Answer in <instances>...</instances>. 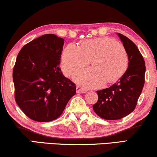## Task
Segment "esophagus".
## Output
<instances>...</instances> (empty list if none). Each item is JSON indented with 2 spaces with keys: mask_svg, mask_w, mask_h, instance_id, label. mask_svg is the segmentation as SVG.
<instances>
[{
  "mask_svg": "<svg viewBox=\"0 0 157 157\" xmlns=\"http://www.w3.org/2000/svg\"><path fill=\"white\" fill-rule=\"evenodd\" d=\"M86 91H87V90L83 89V88H82V87L77 86V88H76V92L78 94H84Z\"/></svg>",
  "mask_w": 157,
  "mask_h": 157,
  "instance_id": "1",
  "label": "esophagus"
}]
</instances>
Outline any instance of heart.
<instances>
[{"mask_svg":"<svg viewBox=\"0 0 157 157\" xmlns=\"http://www.w3.org/2000/svg\"><path fill=\"white\" fill-rule=\"evenodd\" d=\"M94 66L76 72L74 80L87 88L113 83L121 78L128 67V55L124 45L114 39L99 37L86 40L78 46L69 44L62 53L61 68L69 77L91 63Z\"/></svg>","mask_w":157,"mask_h":157,"instance_id":"heart-1","label":"heart"}]
</instances>
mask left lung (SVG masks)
Listing matches in <instances>:
<instances>
[{
  "mask_svg": "<svg viewBox=\"0 0 157 157\" xmlns=\"http://www.w3.org/2000/svg\"><path fill=\"white\" fill-rule=\"evenodd\" d=\"M128 55V67L119 81L106 89L97 91L98 101L93 109L106 120L125 117L135 109L144 85L145 62L137 46L126 36L117 33Z\"/></svg>",
  "mask_w": 157,
  "mask_h": 157,
  "instance_id": "obj_1",
  "label": "left lung"
}]
</instances>
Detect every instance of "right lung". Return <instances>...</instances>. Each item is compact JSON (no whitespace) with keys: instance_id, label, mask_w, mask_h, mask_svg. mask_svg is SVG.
<instances>
[{"instance_id":"1","label":"right lung","mask_w":157,"mask_h":157,"mask_svg":"<svg viewBox=\"0 0 157 157\" xmlns=\"http://www.w3.org/2000/svg\"><path fill=\"white\" fill-rule=\"evenodd\" d=\"M63 38L46 34L28 43L16 58L13 80L15 99L28 117L48 122L59 118L76 86L62 74Z\"/></svg>"}]
</instances>
